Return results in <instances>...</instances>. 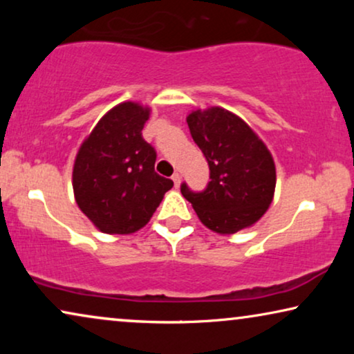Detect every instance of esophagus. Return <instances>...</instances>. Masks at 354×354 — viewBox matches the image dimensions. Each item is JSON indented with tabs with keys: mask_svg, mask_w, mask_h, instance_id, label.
I'll list each match as a JSON object with an SVG mask.
<instances>
[{
	"mask_svg": "<svg viewBox=\"0 0 354 354\" xmlns=\"http://www.w3.org/2000/svg\"><path fill=\"white\" fill-rule=\"evenodd\" d=\"M172 180H174V185H176L177 188H178V185H180V182H182V176L178 172H176L172 176Z\"/></svg>",
	"mask_w": 354,
	"mask_h": 354,
	"instance_id": "obj_1",
	"label": "esophagus"
}]
</instances>
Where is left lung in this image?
Here are the masks:
<instances>
[{
	"label": "left lung",
	"instance_id": "left-lung-1",
	"mask_svg": "<svg viewBox=\"0 0 354 354\" xmlns=\"http://www.w3.org/2000/svg\"><path fill=\"white\" fill-rule=\"evenodd\" d=\"M187 122L209 166L211 182L200 193L182 183V195L217 234H236L256 224L275 190V164L268 147L243 119L217 106L192 111Z\"/></svg>",
	"mask_w": 354,
	"mask_h": 354
}]
</instances>
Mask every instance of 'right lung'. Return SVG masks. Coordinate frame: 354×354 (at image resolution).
I'll return each mask as SVG.
<instances>
[{
  "label": "right lung",
  "instance_id": "add662e5",
  "mask_svg": "<svg viewBox=\"0 0 354 354\" xmlns=\"http://www.w3.org/2000/svg\"><path fill=\"white\" fill-rule=\"evenodd\" d=\"M149 108L125 101L108 111L75 156L72 187L80 211L104 234H133L151 219L174 182L154 172L142 137Z\"/></svg>",
  "mask_w": 354,
  "mask_h": 354
}]
</instances>
